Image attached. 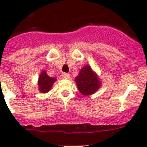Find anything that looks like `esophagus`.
<instances>
[{
  "label": "esophagus",
  "instance_id": "esophagus-1",
  "mask_svg": "<svg viewBox=\"0 0 147 147\" xmlns=\"http://www.w3.org/2000/svg\"><path fill=\"white\" fill-rule=\"evenodd\" d=\"M62 79H69L70 75L68 74H67V73H63L62 74Z\"/></svg>",
  "mask_w": 147,
  "mask_h": 147
}]
</instances>
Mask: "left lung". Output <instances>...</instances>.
Masks as SVG:
<instances>
[{
    "mask_svg": "<svg viewBox=\"0 0 147 147\" xmlns=\"http://www.w3.org/2000/svg\"><path fill=\"white\" fill-rule=\"evenodd\" d=\"M75 80L78 89L84 96L93 94L101 86L98 78L89 65L83 67Z\"/></svg>",
    "mask_w": 147,
    "mask_h": 147,
    "instance_id": "8db88e82",
    "label": "left lung"
}]
</instances>
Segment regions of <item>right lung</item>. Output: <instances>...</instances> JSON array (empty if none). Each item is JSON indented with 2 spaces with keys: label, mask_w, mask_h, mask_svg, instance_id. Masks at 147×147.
<instances>
[{
  "label": "right lung",
  "mask_w": 147,
  "mask_h": 147,
  "mask_svg": "<svg viewBox=\"0 0 147 147\" xmlns=\"http://www.w3.org/2000/svg\"><path fill=\"white\" fill-rule=\"evenodd\" d=\"M55 81L56 79L49 77L45 71H42L41 73V74L40 75V76H39L38 80L39 89H40V92H42V93L49 92Z\"/></svg>",
  "instance_id": "add662e5"
}]
</instances>
